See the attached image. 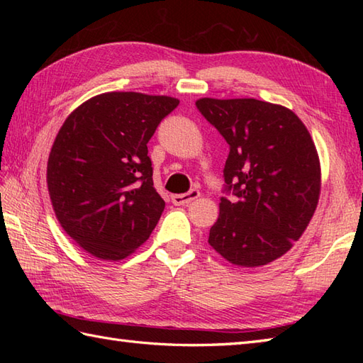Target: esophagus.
<instances>
[{
    "label": "esophagus",
    "mask_w": 363,
    "mask_h": 363,
    "mask_svg": "<svg viewBox=\"0 0 363 363\" xmlns=\"http://www.w3.org/2000/svg\"><path fill=\"white\" fill-rule=\"evenodd\" d=\"M196 198H199V190L191 189L187 194H179V195H172V201L176 206H182V204H189L191 201H195Z\"/></svg>",
    "instance_id": "obj_1"
}]
</instances>
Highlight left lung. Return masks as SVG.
Returning <instances> with one entry per match:
<instances>
[{"mask_svg":"<svg viewBox=\"0 0 363 363\" xmlns=\"http://www.w3.org/2000/svg\"><path fill=\"white\" fill-rule=\"evenodd\" d=\"M229 145L220 217L209 245L238 267L281 257L317 209L321 173L309 130L284 106L254 98L196 101Z\"/></svg>","mask_w":363,"mask_h":363,"instance_id":"obj_1","label":"left lung"}]
</instances>
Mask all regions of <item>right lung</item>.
<instances>
[{"label":"right lung","instance_id":"1","mask_svg":"<svg viewBox=\"0 0 363 363\" xmlns=\"http://www.w3.org/2000/svg\"><path fill=\"white\" fill-rule=\"evenodd\" d=\"M179 101L109 91L73 111L50 152L46 182L60 226L91 256L120 260L156 228L165 201L154 189L148 142Z\"/></svg>","mask_w":363,"mask_h":363}]
</instances>
